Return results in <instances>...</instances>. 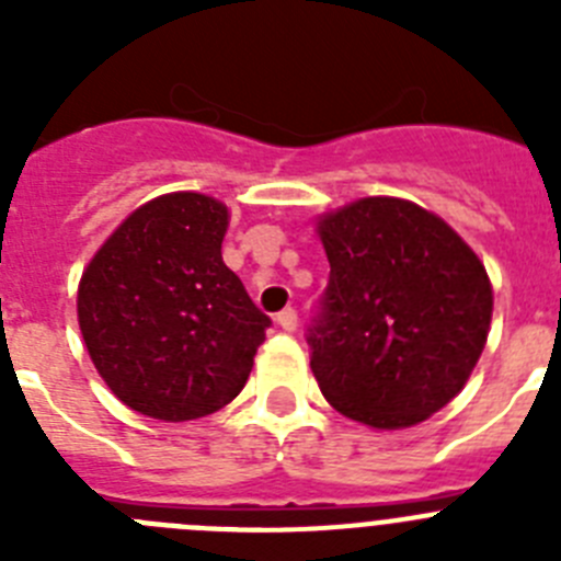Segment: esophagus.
Segmentation results:
<instances>
[{"instance_id":"obj_1","label":"esophagus","mask_w":561,"mask_h":561,"mask_svg":"<svg viewBox=\"0 0 561 561\" xmlns=\"http://www.w3.org/2000/svg\"><path fill=\"white\" fill-rule=\"evenodd\" d=\"M275 323L291 334V331H297V311L295 309H284L280 314L275 317Z\"/></svg>"}]
</instances>
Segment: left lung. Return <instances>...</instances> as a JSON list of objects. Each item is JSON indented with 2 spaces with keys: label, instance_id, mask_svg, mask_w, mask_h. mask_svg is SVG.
<instances>
[{
  "label": "left lung",
  "instance_id": "8db88e82",
  "mask_svg": "<svg viewBox=\"0 0 561 561\" xmlns=\"http://www.w3.org/2000/svg\"><path fill=\"white\" fill-rule=\"evenodd\" d=\"M331 264L311 374L325 401L374 430L415 427L472 376L494 291L478 252L447 221L396 196L317 216Z\"/></svg>",
  "mask_w": 561,
  "mask_h": 561
}]
</instances>
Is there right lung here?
Masks as SVG:
<instances>
[{
    "label": "right lung",
    "instance_id": "obj_1",
    "mask_svg": "<svg viewBox=\"0 0 561 561\" xmlns=\"http://www.w3.org/2000/svg\"><path fill=\"white\" fill-rule=\"evenodd\" d=\"M225 202L162 193L131 210L78 284L89 359L117 399L157 421L230 404L250 379L270 317L221 261Z\"/></svg>",
    "mask_w": 561,
    "mask_h": 561
}]
</instances>
